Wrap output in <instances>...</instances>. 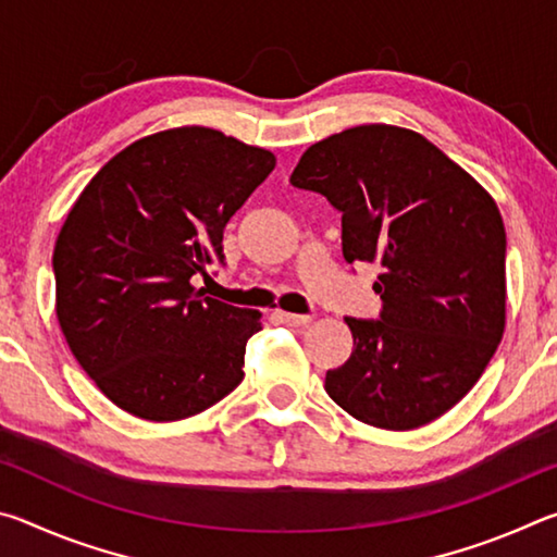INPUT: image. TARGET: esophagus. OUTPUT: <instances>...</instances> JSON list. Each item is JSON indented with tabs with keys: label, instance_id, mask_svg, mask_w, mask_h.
<instances>
[{
	"label": "esophagus",
	"instance_id": "1",
	"mask_svg": "<svg viewBox=\"0 0 557 557\" xmlns=\"http://www.w3.org/2000/svg\"><path fill=\"white\" fill-rule=\"evenodd\" d=\"M275 317L280 319L282 324L287 326H307L309 322H312V317L309 314H292V312H275Z\"/></svg>",
	"mask_w": 557,
	"mask_h": 557
}]
</instances>
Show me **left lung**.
Wrapping results in <instances>:
<instances>
[{
  "label": "left lung",
  "instance_id": "8db88e82",
  "mask_svg": "<svg viewBox=\"0 0 557 557\" xmlns=\"http://www.w3.org/2000/svg\"><path fill=\"white\" fill-rule=\"evenodd\" d=\"M292 186L342 211L346 262H379L381 319L324 388L366 425L414 430L482 379L506 326V231L486 188L418 132L358 125L301 154Z\"/></svg>",
  "mask_w": 557,
  "mask_h": 557
}]
</instances>
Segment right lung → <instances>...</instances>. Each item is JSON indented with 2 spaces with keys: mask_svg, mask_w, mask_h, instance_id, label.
Here are the masks:
<instances>
[{
  "mask_svg": "<svg viewBox=\"0 0 557 557\" xmlns=\"http://www.w3.org/2000/svg\"><path fill=\"white\" fill-rule=\"evenodd\" d=\"M275 154L211 127L122 149L83 188L53 248L55 317L75 361L129 414L174 422L243 381L260 312L203 297L223 228Z\"/></svg>",
  "mask_w": 557,
  "mask_h": 557,
  "instance_id": "right-lung-1",
  "label": "right lung"
}]
</instances>
